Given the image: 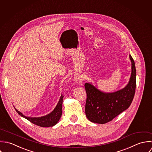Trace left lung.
Here are the masks:
<instances>
[{
    "label": "left lung",
    "instance_id": "8db88e82",
    "mask_svg": "<svg viewBox=\"0 0 152 152\" xmlns=\"http://www.w3.org/2000/svg\"><path fill=\"white\" fill-rule=\"evenodd\" d=\"M129 57L132 61L131 77L124 89L112 93H104L90 83H85L87 95L85 113L91 122L104 124L112 121L131 104L136 90V71L133 59L130 55Z\"/></svg>",
    "mask_w": 152,
    "mask_h": 152
}]
</instances>
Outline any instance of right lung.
Listing matches in <instances>:
<instances>
[{"mask_svg":"<svg viewBox=\"0 0 152 152\" xmlns=\"http://www.w3.org/2000/svg\"><path fill=\"white\" fill-rule=\"evenodd\" d=\"M63 96H61L60 100L54 109V110L49 114L47 116L40 117V118H29V117H26L24 116L21 112H19L18 110H16L15 108L16 111L17 113L20 115L21 116L25 118L29 121H31V123L40 126V127H52L54 125H55L61 118V114H62V102H63Z\"/></svg>","mask_w":152,"mask_h":152,"instance_id":"obj_1","label":"right lung"}]
</instances>
